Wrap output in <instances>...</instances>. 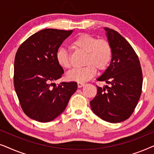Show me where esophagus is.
Masks as SVG:
<instances>
[{"instance_id": "obj_1", "label": "esophagus", "mask_w": 154, "mask_h": 154, "mask_svg": "<svg viewBox=\"0 0 154 154\" xmlns=\"http://www.w3.org/2000/svg\"><path fill=\"white\" fill-rule=\"evenodd\" d=\"M84 85H85V83H77V86H78V88H79L83 87Z\"/></svg>"}]
</instances>
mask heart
Returning a JSON list of instances; mask_svg holds the SVG:
<instances>
[{
	"label": "heart",
	"mask_w": 154,
	"mask_h": 154,
	"mask_svg": "<svg viewBox=\"0 0 154 154\" xmlns=\"http://www.w3.org/2000/svg\"><path fill=\"white\" fill-rule=\"evenodd\" d=\"M71 47L85 52L83 64L85 66L69 71L66 78L70 81L83 83L96 74L97 69L104 71L108 68L112 59V48L107 40L97 39L93 35L81 33L71 43ZM57 64L64 69L71 68L70 57L66 50L61 48L56 52Z\"/></svg>",
	"instance_id": "b5f03b06"
}]
</instances>
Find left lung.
I'll return each mask as SVG.
<instances>
[{"instance_id":"8db88e82","label":"left lung","mask_w":154,"mask_h":154,"mask_svg":"<svg viewBox=\"0 0 154 154\" xmlns=\"http://www.w3.org/2000/svg\"><path fill=\"white\" fill-rule=\"evenodd\" d=\"M104 29L113 54L110 65L97 81L109 86H97V92L90 101V106L100 119L116 123L128 119L137 105L142 93V71L130 44L113 29Z\"/></svg>"}]
</instances>
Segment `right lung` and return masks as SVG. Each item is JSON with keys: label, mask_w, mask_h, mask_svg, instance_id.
<instances>
[{"label": "right lung", "mask_w": 154, "mask_h": 154, "mask_svg": "<svg viewBox=\"0 0 154 154\" xmlns=\"http://www.w3.org/2000/svg\"><path fill=\"white\" fill-rule=\"evenodd\" d=\"M73 30L45 29L21 44L14 65V86L21 107L27 116L42 123L53 121L68 104L77 90L75 82H52L64 70L55 54Z\"/></svg>", "instance_id": "right-lung-1"}]
</instances>
